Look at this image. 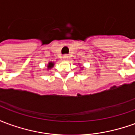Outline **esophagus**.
Masks as SVG:
<instances>
[{
    "label": "esophagus",
    "mask_w": 135,
    "mask_h": 135,
    "mask_svg": "<svg viewBox=\"0 0 135 135\" xmlns=\"http://www.w3.org/2000/svg\"><path fill=\"white\" fill-rule=\"evenodd\" d=\"M63 59H64L65 61H66V60L68 59V56H63Z\"/></svg>",
    "instance_id": "obj_1"
}]
</instances>
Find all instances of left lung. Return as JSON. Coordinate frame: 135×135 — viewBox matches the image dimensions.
I'll list each match as a JSON object with an SVG mask.
<instances>
[{
	"instance_id": "left-lung-1",
	"label": "left lung",
	"mask_w": 135,
	"mask_h": 135,
	"mask_svg": "<svg viewBox=\"0 0 135 135\" xmlns=\"http://www.w3.org/2000/svg\"><path fill=\"white\" fill-rule=\"evenodd\" d=\"M80 69H81V70H82V69H83V67H80Z\"/></svg>"
}]
</instances>
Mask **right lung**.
<instances>
[{"label":"right lung","instance_id":"obj_1","mask_svg":"<svg viewBox=\"0 0 135 135\" xmlns=\"http://www.w3.org/2000/svg\"><path fill=\"white\" fill-rule=\"evenodd\" d=\"M54 62H52V61H50L48 64H47V70H50V69H51L54 66Z\"/></svg>","mask_w":135,"mask_h":135}]
</instances>
